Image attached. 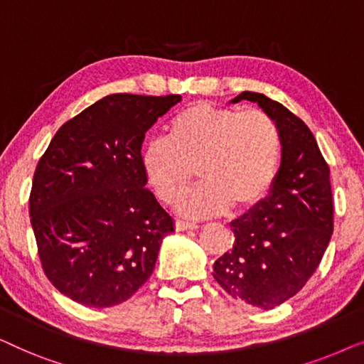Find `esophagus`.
<instances>
[{
    "label": "esophagus",
    "instance_id": "34e87169",
    "mask_svg": "<svg viewBox=\"0 0 364 364\" xmlns=\"http://www.w3.org/2000/svg\"><path fill=\"white\" fill-rule=\"evenodd\" d=\"M176 228L177 232H186V230H196L197 225L193 222H183V220H177L176 222Z\"/></svg>",
    "mask_w": 364,
    "mask_h": 364
}]
</instances>
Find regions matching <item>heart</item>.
<instances>
[{"instance_id": "heart-1", "label": "heart", "mask_w": 364, "mask_h": 364, "mask_svg": "<svg viewBox=\"0 0 364 364\" xmlns=\"http://www.w3.org/2000/svg\"><path fill=\"white\" fill-rule=\"evenodd\" d=\"M280 161V134L265 112L197 102L167 126V139L149 141L141 168L154 193L173 203L197 168L203 182L177 203L178 213L205 218L228 207L247 208L265 197Z\"/></svg>"}]
</instances>
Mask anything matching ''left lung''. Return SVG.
<instances>
[{
    "instance_id": "left-lung-1",
    "label": "left lung",
    "mask_w": 364,
    "mask_h": 364,
    "mask_svg": "<svg viewBox=\"0 0 364 364\" xmlns=\"http://www.w3.org/2000/svg\"><path fill=\"white\" fill-rule=\"evenodd\" d=\"M272 117L282 162L268 196L230 223L233 247L217 258L212 275L248 305L272 310L305 287L333 233L330 167L306 124L265 94L242 92Z\"/></svg>"
}]
</instances>
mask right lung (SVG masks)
Returning <instances> with one entry per match:
<instances>
[{
    "label": "right lung",
    "mask_w": 364,
    "mask_h": 364,
    "mask_svg": "<svg viewBox=\"0 0 364 364\" xmlns=\"http://www.w3.org/2000/svg\"><path fill=\"white\" fill-rule=\"evenodd\" d=\"M182 97L111 94L68 121L39 159L29 217L49 282L84 306L131 298L173 218L147 188L146 132Z\"/></svg>",
    "instance_id": "obj_1"
}]
</instances>
